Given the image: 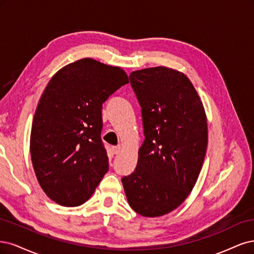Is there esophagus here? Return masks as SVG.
<instances>
[{
	"label": "esophagus",
	"instance_id": "esophagus-1",
	"mask_svg": "<svg viewBox=\"0 0 254 254\" xmlns=\"http://www.w3.org/2000/svg\"><path fill=\"white\" fill-rule=\"evenodd\" d=\"M120 151H121V146L120 145H117V146H113L112 148V152L114 153V154H119L120 153Z\"/></svg>",
	"mask_w": 254,
	"mask_h": 254
}]
</instances>
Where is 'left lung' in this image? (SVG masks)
<instances>
[{
	"label": "left lung",
	"instance_id": "8db88e82",
	"mask_svg": "<svg viewBox=\"0 0 254 254\" xmlns=\"http://www.w3.org/2000/svg\"><path fill=\"white\" fill-rule=\"evenodd\" d=\"M141 106L144 141L132 174L121 179L138 214L158 217L186 200L206 156L208 127L200 98L185 73L165 66L129 75Z\"/></svg>",
	"mask_w": 254,
	"mask_h": 254
}]
</instances>
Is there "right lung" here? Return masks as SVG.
<instances>
[{"label":"right lung","instance_id":"1","mask_svg":"<svg viewBox=\"0 0 254 254\" xmlns=\"http://www.w3.org/2000/svg\"><path fill=\"white\" fill-rule=\"evenodd\" d=\"M128 83L118 66L84 58L57 71L32 120L30 156L45 194L64 207L84 203L109 170L102 103Z\"/></svg>","mask_w":254,"mask_h":254}]
</instances>
